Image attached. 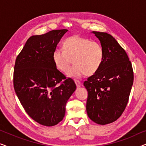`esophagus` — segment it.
I'll list each match as a JSON object with an SVG mask.
<instances>
[{
  "label": "esophagus",
  "mask_w": 146,
  "mask_h": 146,
  "mask_svg": "<svg viewBox=\"0 0 146 146\" xmlns=\"http://www.w3.org/2000/svg\"><path fill=\"white\" fill-rule=\"evenodd\" d=\"M75 84H76V85L77 88H79L81 86V82L78 80H75Z\"/></svg>",
  "instance_id": "1"
}]
</instances>
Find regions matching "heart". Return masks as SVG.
I'll use <instances>...</instances> for the list:
<instances>
[{
    "mask_svg": "<svg viewBox=\"0 0 146 146\" xmlns=\"http://www.w3.org/2000/svg\"><path fill=\"white\" fill-rule=\"evenodd\" d=\"M63 48H57L52 54L53 61L58 69L65 72L73 58L74 63L66 75L73 78H80L86 74L92 75L100 68L104 59V50L101 44L90 39L73 36L64 41Z\"/></svg>",
    "mask_w": 146,
    "mask_h": 146,
    "instance_id": "1",
    "label": "heart"
}]
</instances>
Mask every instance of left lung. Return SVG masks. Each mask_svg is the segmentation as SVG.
I'll use <instances>...</instances> for the list:
<instances>
[{"label": "left lung", "instance_id": "obj_1", "mask_svg": "<svg viewBox=\"0 0 146 146\" xmlns=\"http://www.w3.org/2000/svg\"><path fill=\"white\" fill-rule=\"evenodd\" d=\"M104 50L100 68L84 85L88 90L86 111L94 122L110 123L119 118L128 102L133 82L131 62L112 36L92 31Z\"/></svg>", "mask_w": 146, "mask_h": 146}]
</instances>
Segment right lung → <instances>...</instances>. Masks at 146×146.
I'll list each match as a JSON object with an SVG mask.
<instances>
[{
    "label": "right lung",
    "mask_w": 146,
    "mask_h": 146,
    "mask_svg": "<svg viewBox=\"0 0 146 146\" xmlns=\"http://www.w3.org/2000/svg\"><path fill=\"white\" fill-rule=\"evenodd\" d=\"M67 31L54 30L32 36L16 59L15 92L29 116L45 126H53L62 120L67 101L76 89L73 80L66 79L52 58L57 44Z\"/></svg>",
    "instance_id": "right-lung-1"
}]
</instances>
